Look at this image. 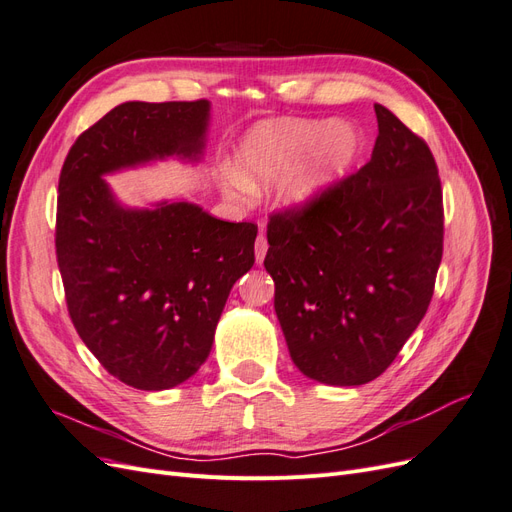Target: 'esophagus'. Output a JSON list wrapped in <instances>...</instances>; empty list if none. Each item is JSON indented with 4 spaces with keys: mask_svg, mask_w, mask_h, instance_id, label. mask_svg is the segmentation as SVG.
<instances>
[{
    "mask_svg": "<svg viewBox=\"0 0 512 512\" xmlns=\"http://www.w3.org/2000/svg\"><path fill=\"white\" fill-rule=\"evenodd\" d=\"M267 250H269V245H267V237L260 235L256 237V243H254V252H256V265H262V262H265V256H267Z\"/></svg>",
    "mask_w": 512,
    "mask_h": 512,
    "instance_id": "1",
    "label": "esophagus"
}]
</instances>
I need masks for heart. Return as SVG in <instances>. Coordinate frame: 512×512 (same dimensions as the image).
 Here are the masks:
<instances>
[{
    "mask_svg": "<svg viewBox=\"0 0 512 512\" xmlns=\"http://www.w3.org/2000/svg\"><path fill=\"white\" fill-rule=\"evenodd\" d=\"M356 153L359 132L348 121H265L243 138L237 151V173L224 175L222 192L232 203H245L252 192L269 188L290 174L280 190L282 205L307 209L346 173Z\"/></svg>",
    "mask_w": 512,
    "mask_h": 512,
    "instance_id": "heart-1",
    "label": "heart"
}]
</instances>
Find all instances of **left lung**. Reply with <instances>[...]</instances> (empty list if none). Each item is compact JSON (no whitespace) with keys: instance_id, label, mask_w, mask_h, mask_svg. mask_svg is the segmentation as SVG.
<instances>
[{"instance_id":"8db88e82","label":"left lung","mask_w":512,"mask_h":512,"mask_svg":"<svg viewBox=\"0 0 512 512\" xmlns=\"http://www.w3.org/2000/svg\"><path fill=\"white\" fill-rule=\"evenodd\" d=\"M371 160L307 209L273 213L265 269L292 363L331 386L389 367L423 320L442 260L438 166L423 138L374 104Z\"/></svg>"}]
</instances>
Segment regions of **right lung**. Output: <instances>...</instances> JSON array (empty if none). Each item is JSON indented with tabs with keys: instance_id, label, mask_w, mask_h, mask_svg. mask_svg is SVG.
Wrapping results in <instances>:
<instances>
[{
	"instance_id": "right-lung-1",
	"label": "right lung",
	"mask_w": 512,
	"mask_h": 512,
	"mask_svg": "<svg viewBox=\"0 0 512 512\" xmlns=\"http://www.w3.org/2000/svg\"><path fill=\"white\" fill-rule=\"evenodd\" d=\"M209 100L123 102L85 130L59 175L55 247L76 333L108 374L166 391L207 361L258 226L194 203L123 207L102 175L203 158Z\"/></svg>"
}]
</instances>
